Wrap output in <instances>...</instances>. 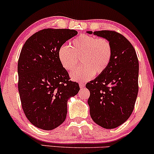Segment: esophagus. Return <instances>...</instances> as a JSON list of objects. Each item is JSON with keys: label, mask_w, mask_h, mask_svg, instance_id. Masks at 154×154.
I'll list each match as a JSON object with an SVG mask.
<instances>
[{"label": "esophagus", "mask_w": 154, "mask_h": 154, "mask_svg": "<svg viewBox=\"0 0 154 154\" xmlns=\"http://www.w3.org/2000/svg\"><path fill=\"white\" fill-rule=\"evenodd\" d=\"M79 88H81L85 87V84H83V83H80V84H79Z\"/></svg>", "instance_id": "1"}]
</instances>
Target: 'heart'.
Masks as SVG:
<instances>
[{"label":"heart","instance_id":"b5f03b06","mask_svg":"<svg viewBox=\"0 0 154 154\" xmlns=\"http://www.w3.org/2000/svg\"><path fill=\"white\" fill-rule=\"evenodd\" d=\"M112 48L104 38L82 35L74 39L69 46H61L59 59L62 66L72 72L78 66L80 58L82 65L71 74L73 80L87 81L95 75H100L107 69L111 61Z\"/></svg>","mask_w":154,"mask_h":154}]
</instances>
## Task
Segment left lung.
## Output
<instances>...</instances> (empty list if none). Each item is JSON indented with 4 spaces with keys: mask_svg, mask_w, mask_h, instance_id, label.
Wrapping results in <instances>:
<instances>
[{
    "mask_svg": "<svg viewBox=\"0 0 154 154\" xmlns=\"http://www.w3.org/2000/svg\"><path fill=\"white\" fill-rule=\"evenodd\" d=\"M105 38L112 48L106 69L88 82V103L92 119L105 129L122 125L131 115L138 93L139 63L132 44L114 31H88Z\"/></svg>",
    "mask_w": 154,
    "mask_h": 154,
    "instance_id": "left-lung-1",
    "label": "left lung"
}]
</instances>
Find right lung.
Instances as JSON below:
<instances>
[{
  "instance_id": "1",
  "label": "right lung",
  "mask_w": 154,
  "mask_h": 154,
  "mask_svg": "<svg viewBox=\"0 0 154 154\" xmlns=\"http://www.w3.org/2000/svg\"><path fill=\"white\" fill-rule=\"evenodd\" d=\"M77 35L69 29H45L23 45L18 61V89L24 114L36 128L51 130L66 117L67 101L78 93L60 63L59 51Z\"/></svg>"
}]
</instances>
